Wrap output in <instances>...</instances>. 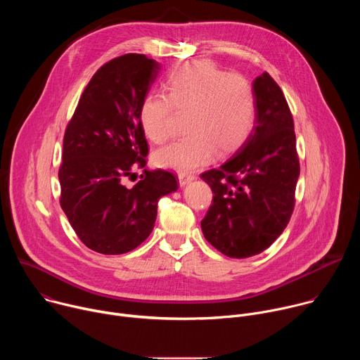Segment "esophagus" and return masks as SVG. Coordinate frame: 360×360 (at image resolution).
<instances>
[{
	"label": "esophagus",
	"instance_id": "34e87169",
	"mask_svg": "<svg viewBox=\"0 0 360 360\" xmlns=\"http://www.w3.org/2000/svg\"><path fill=\"white\" fill-rule=\"evenodd\" d=\"M178 179H179V185L184 186V185L189 184L191 181H193L195 176L191 175V174H179V175H178Z\"/></svg>",
	"mask_w": 360,
	"mask_h": 360
}]
</instances>
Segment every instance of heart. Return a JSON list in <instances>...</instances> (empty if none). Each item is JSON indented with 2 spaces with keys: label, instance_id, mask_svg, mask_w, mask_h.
<instances>
[{
  "label": "heart",
  "instance_id": "b5f03b06",
  "mask_svg": "<svg viewBox=\"0 0 360 360\" xmlns=\"http://www.w3.org/2000/svg\"><path fill=\"white\" fill-rule=\"evenodd\" d=\"M168 96L150 92L143 96L139 121L153 143L174 134L175 110L188 112L186 136L158 149L153 162L179 174L193 172L218 155L238 150L250 136L256 120V95L242 75L228 74L210 61H193L167 79Z\"/></svg>",
  "mask_w": 360,
  "mask_h": 360
}]
</instances>
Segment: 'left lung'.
<instances>
[{
	"label": "left lung",
	"instance_id": "left-lung-1",
	"mask_svg": "<svg viewBox=\"0 0 360 360\" xmlns=\"http://www.w3.org/2000/svg\"><path fill=\"white\" fill-rule=\"evenodd\" d=\"M256 120L248 141L221 167L200 174L214 193L202 233L229 258L268 249L289 224L300 174L293 120L282 89L264 72L252 82Z\"/></svg>",
	"mask_w": 360,
	"mask_h": 360
}]
</instances>
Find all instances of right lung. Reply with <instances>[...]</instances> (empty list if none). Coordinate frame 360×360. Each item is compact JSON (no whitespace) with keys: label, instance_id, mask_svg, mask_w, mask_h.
I'll list each match as a JSON object with an SVG mask.
<instances>
[{"label":"right lung","instance_id":"add662e5","mask_svg":"<svg viewBox=\"0 0 360 360\" xmlns=\"http://www.w3.org/2000/svg\"><path fill=\"white\" fill-rule=\"evenodd\" d=\"M161 70L143 54H125L102 65L84 89L64 135L58 172L61 208L89 249L121 255L139 246L155 226L158 200L178 189L176 176L142 171L148 143L139 108Z\"/></svg>","mask_w":360,"mask_h":360}]
</instances>
